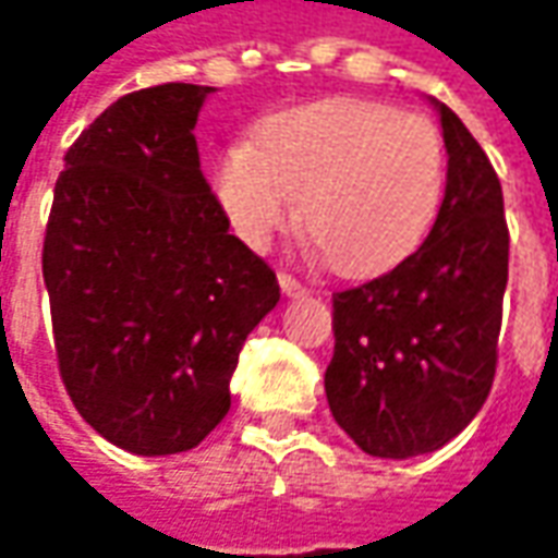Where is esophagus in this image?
<instances>
[{
	"label": "esophagus",
	"instance_id": "34e87169",
	"mask_svg": "<svg viewBox=\"0 0 558 558\" xmlns=\"http://www.w3.org/2000/svg\"><path fill=\"white\" fill-rule=\"evenodd\" d=\"M279 286H282V294H289V298H304V294H311V289H307L304 282H298L291 272H279Z\"/></svg>",
	"mask_w": 558,
	"mask_h": 558
}]
</instances>
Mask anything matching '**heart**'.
<instances>
[{
  "label": "heart",
  "instance_id": "heart-1",
  "mask_svg": "<svg viewBox=\"0 0 558 558\" xmlns=\"http://www.w3.org/2000/svg\"><path fill=\"white\" fill-rule=\"evenodd\" d=\"M214 192L239 239L267 247L298 217L344 276L397 267L435 229L447 151L425 114L381 101L329 98L267 120L229 148Z\"/></svg>",
  "mask_w": 558,
  "mask_h": 558
}]
</instances>
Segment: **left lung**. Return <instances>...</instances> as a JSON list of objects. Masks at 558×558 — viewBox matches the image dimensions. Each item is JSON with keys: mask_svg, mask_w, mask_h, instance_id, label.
I'll list each match as a JSON object with an SVG mask.
<instances>
[{"mask_svg": "<svg viewBox=\"0 0 558 558\" xmlns=\"http://www.w3.org/2000/svg\"><path fill=\"white\" fill-rule=\"evenodd\" d=\"M447 192L428 239L395 269L335 291L326 397L369 457L407 460L457 438L490 395L509 276L504 189L475 136L435 101Z\"/></svg>", "mask_w": 558, "mask_h": 558, "instance_id": "left-lung-1", "label": "left lung"}]
</instances>
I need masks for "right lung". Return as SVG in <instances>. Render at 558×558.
<instances>
[{
  "label": "right lung",
  "instance_id": "obj_1",
  "mask_svg": "<svg viewBox=\"0 0 558 558\" xmlns=\"http://www.w3.org/2000/svg\"><path fill=\"white\" fill-rule=\"evenodd\" d=\"M210 86L118 98L68 148L43 242L58 373L76 413L140 457L198 447L229 413L276 272L229 235L198 161Z\"/></svg>",
  "mask_w": 558,
  "mask_h": 558
}]
</instances>
